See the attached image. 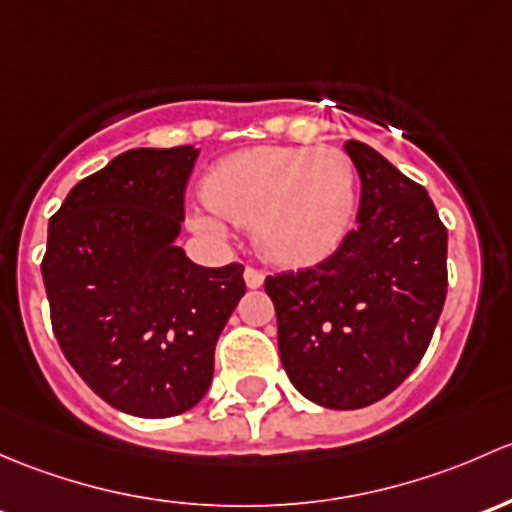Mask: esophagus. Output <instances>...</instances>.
Wrapping results in <instances>:
<instances>
[{
    "label": "esophagus",
    "instance_id": "obj_1",
    "mask_svg": "<svg viewBox=\"0 0 512 512\" xmlns=\"http://www.w3.org/2000/svg\"><path fill=\"white\" fill-rule=\"evenodd\" d=\"M263 271H258V268H254V266H246V271H244V281H246V286L249 288H261L263 286Z\"/></svg>",
    "mask_w": 512,
    "mask_h": 512
}]
</instances>
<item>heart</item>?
Here are the masks:
<instances>
[{
	"label": "heart",
	"instance_id": "obj_1",
	"mask_svg": "<svg viewBox=\"0 0 512 512\" xmlns=\"http://www.w3.org/2000/svg\"><path fill=\"white\" fill-rule=\"evenodd\" d=\"M207 209L194 229L224 236L226 221L251 226L263 258L308 266L345 241L357 209V170L337 147H251L224 157L204 177Z\"/></svg>",
	"mask_w": 512,
	"mask_h": 512
}]
</instances>
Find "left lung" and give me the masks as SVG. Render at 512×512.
<instances>
[{
    "label": "left lung",
    "mask_w": 512,
    "mask_h": 512,
    "mask_svg": "<svg viewBox=\"0 0 512 512\" xmlns=\"http://www.w3.org/2000/svg\"><path fill=\"white\" fill-rule=\"evenodd\" d=\"M345 150L362 182L357 226L325 261L266 278L288 379L328 409L370 407L414 372L449 286V234L426 189L365 142Z\"/></svg>",
    "instance_id": "8db88e82"
}]
</instances>
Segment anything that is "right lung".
Returning a JSON list of instances; mask_svg holds the SVG:
<instances>
[{
    "instance_id": "add662e5",
    "label": "right lung",
    "mask_w": 512,
    "mask_h": 512,
    "mask_svg": "<svg viewBox=\"0 0 512 512\" xmlns=\"http://www.w3.org/2000/svg\"><path fill=\"white\" fill-rule=\"evenodd\" d=\"M194 145L138 147L81 179L41 261L63 355L110 407L142 419L207 394L214 347L246 293L244 266L204 268L175 244Z\"/></svg>"
}]
</instances>
